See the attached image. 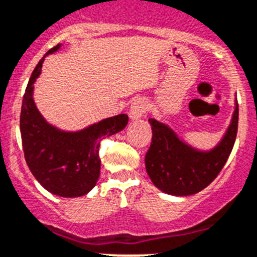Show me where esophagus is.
Returning <instances> with one entry per match:
<instances>
[{
  "label": "esophagus",
  "instance_id": "obj_1",
  "mask_svg": "<svg viewBox=\"0 0 257 257\" xmlns=\"http://www.w3.org/2000/svg\"><path fill=\"white\" fill-rule=\"evenodd\" d=\"M148 110V101L144 97H135L131 102L130 110H128V115L131 119H139L140 117H143L144 114Z\"/></svg>",
  "mask_w": 257,
  "mask_h": 257
}]
</instances>
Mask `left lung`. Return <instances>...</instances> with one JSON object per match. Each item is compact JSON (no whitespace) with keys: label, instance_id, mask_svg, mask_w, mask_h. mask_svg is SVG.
I'll return each instance as SVG.
<instances>
[{"label":"left lung","instance_id":"1","mask_svg":"<svg viewBox=\"0 0 257 257\" xmlns=\"http://www.w3.org/2000/svg\"><path fill=\"white\" fill-rule=\"evenodd\" d=\"M238 104L222 140L213 150L197 151L182 142L177 134L159 120L150 118L152 143L146 155L151 181L162 192L188 196L201 191L220 174L229 159L238 131Z\"/></svg>","mask_w":257,"mask_h":257}]
</instances>
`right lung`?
Instances as JSON below:
<instances>
[{"instance_id": "add662e5", "label": "right lung", "mask_w": 257, "mask_h": 257, "mask_svg": "<svg viewBox=\"0 0 257 257\" xmlns=\"http://www.w3.org/2000/svg\"><path fill=\"white\" fill-rule=\"evenodd\" d=\"M52 48L35 67L24 92L21 110V134L24 159L31 173L45 190L62 197L89 192L100 177L98 156L104 138L123 130L127 114L106 118L76 133L58 130L44 119L34 102V83L41 72L44 58L60 49Z\"/></svg>"}]
</instances>
